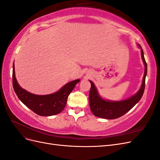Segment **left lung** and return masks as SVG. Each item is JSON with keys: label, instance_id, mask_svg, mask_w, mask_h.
<instances>
[{"label": "left lung", "instance_id": "obj_1", "mask_svg": "<svg viewBox=\"0 0 160 160\" xmlns=\"http://www.w3.org/2000/svg\"><path fill=\"white\" fill-rule=\"evenodd\" d=\"M138 47L141 49V55L145 66V71L142 85L135 95L122 101H110L105 99L99 94L98 89L93 82L89 80L91 83V89L89 96V105L91 112L96 117L107 119H113L122 117V115L128 113L130 109H132L142 98L145 89V83H146L148 67L144 58L142 48L139 44H138Z\"/></svg>", "mask_w": 160, "mask_h": 160}]
</instances>
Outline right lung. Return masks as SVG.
Wrapping results in <instances>:
<instances>
[{
    "mask_svg": "<svg viewBox=\"0 0 160 160\" xmlns=\"http://www.w3.org/2000/svg\"><path fill=\"white\" fill-rule=\"evenodd\" d=\"M80 79L69 82L55 93L48 95H35L22 89L15 77L14 64L12 65V85L21 102L38 115L51 116L60 113L64 109L68 96Z\"/></svg>",
    "mask_w": 160,
    "mask_h": 160,
    "instance_id": "right-lung-1",
    "label": "right lung"
}]
</instances>
